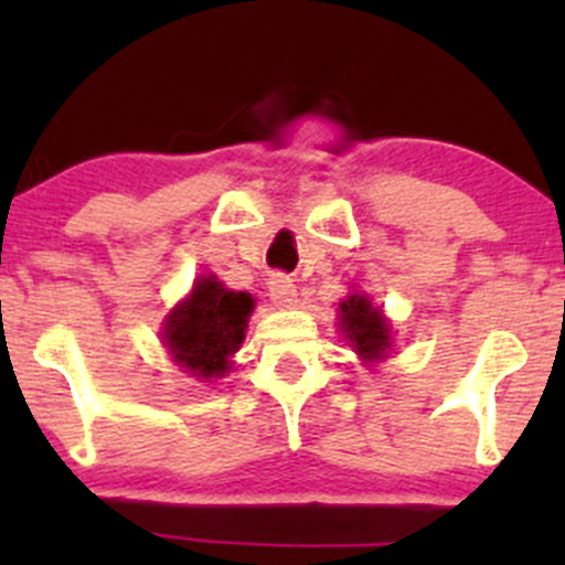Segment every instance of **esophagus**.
<instances>
[{
	"label": "esophagus",
	"mask_w": 565,
	"mask_h": 565,
	"mask_svg": "<svg viewBox=\"0 0 565 565\" xmlns=\"http://www.w3.org/2000/svg\"><path fill=\"white\" fill-rule=\"evenodd\" d=\"M267 289H270V300L278 309H292V306H298V289H295V284L287 276H273Z\"/></svg>",
	"instance_id": "34e87169"
}]
</instances>
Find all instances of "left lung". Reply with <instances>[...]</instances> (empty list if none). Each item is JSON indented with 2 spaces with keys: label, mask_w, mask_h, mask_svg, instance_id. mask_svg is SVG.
Listing matches in <instances>:
<instances>
[{
  "label": "left lung",
  "mask_w": 565,
  "mask_h": 565,
  "mask_svg": "<svg viewBox=\"0 0 565 565\" xmlns=\"http://www.w3.org/2000/svg\"><path fill=\"white\" fill-rule=\"evenodd\" d=\"M339 324L344 339H350L352 350L363 363H380L391 352V322L380 306L363 292L347 295L339 303Z\"/></svg>",
  "instance_id": "1"
}]
</instances>
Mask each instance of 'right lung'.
Instances as JSON below:
<instances>
[{
	"mask_svg": "<svg viewBox=\"0 0 565 565\" xmlns=\"http://www.w3.org/2000/svg\"><path fill=\"white\" fill-rule=\"evenodd\" d=\"M254 298L226 289L215 276H199L191 295L169 311L163 341L174 363L199 380H218L230 372V358L246 339Z\"/></svg>",
	"mask_w": 565,
	"mask_h": 565,
	"instance_id": "obj_1",
	"label": "right lung"
}]
</instances>
